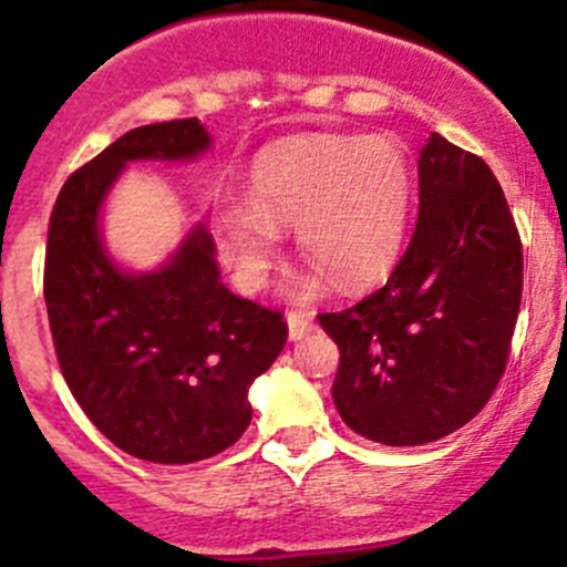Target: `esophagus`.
I'll return each mask as SVG.
<instances>
[{
  "label": "esophagus",
  "mask_w": 567,
  "mask_h": 567,
  "mask_svg": "<svg viewBox=\"0 0 567 567\" xmlns=\"http://www.w3.org/2000/svg\"><path fill=\"white\" fill-rule=\"evenodd\" d=\"M287 326H289V340H303L306 334L315 331V318H311L309 311H289Z\"/></svg>",
  "instance_id": "obj_1"
}]
</instances>
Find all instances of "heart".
<instances>
[{
	"instance_id": "heart-1",
	"label": "heart",
	"mask_w": 567,
	"mask_h": 567,
	"mask_svg": "<svg viewBox=\"0 0 567 567\" xmlns=\"http://www.w3.org/2000/svg\"><path fill=\"white\" fill-rule=\"evenodd\" d=\"M252 199L225 196L213 213L221 258L241 289L269 280L280 227L311 267L289 292L306 300L326 292L329 275L346 289L377 284L396 261L413 213V171L391 137L318 134L275 145L252 165Z\"/></svg>"
}]
</instances>
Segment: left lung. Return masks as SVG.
Masks as SVG:
<instances>
[{
  "label": "left lung",
  "instance_id": "left-lung-1",
  "mask_svg": "<svg viewBox=\"0 0 567 567\" xmlns=\"http://www.w3.org/2000/svg\"><path fill=\"white\" fill-rule=\"evenodd\" d=\"M520 295L523 244L501 182L433 132L419 154V221L388 284L318 318L340 348L342 422L388 446L464 427L503 377Z\"/></svg>",
  "mask_w": 567,
  "mask_h": 567
}]
</instances>
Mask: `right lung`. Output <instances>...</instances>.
<instances>
[{"instance_id":"right-lung-1","label":"right lung","mask_w":567,"mask_h":567,"mask_svg":"<svg viewBox=\"0 0 567 567\" xmlns=\"http://www.w3.org/2000/svg\"><path fill=\"white\" fill-rule=\"evenodd\" d=\"M210 143L196 117L132 128L64 182L47 233L44 300L66 385L114 446L152 464L236 444L249 385L287 342L284 315L221 284L202 221L152 272L121 267L103 241V202L128 163L196 159Z\"/></svg>"}]
</instances>
